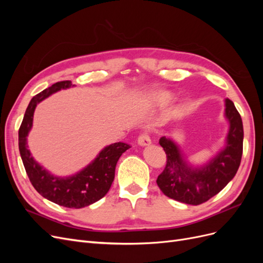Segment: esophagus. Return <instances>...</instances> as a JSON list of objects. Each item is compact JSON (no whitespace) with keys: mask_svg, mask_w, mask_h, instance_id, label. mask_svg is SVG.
Listing matches in <instances>:
<instances>
[{"mask_svg":"<svg viewBox=\"0 0 263 263\" xmlns=\"http://www.w3.org/2000/svg\"><path fill=\"white\" fill-rule=\"evenodd\" d=\"M138 144L140 146H149L151 144V139L149 136V133L148 132H142L139 136H138Z\"/></svg>","mask_w":263,"mask_h":263,"instance_id":"obj_1","label":"esophagus"}]
</instances>
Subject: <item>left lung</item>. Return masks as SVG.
<instances>
[{"mask_svg":"<svg viewBox=\"0 0 263 263\" xmlns=\"http://www.w3.org/2000/svg\"><path fill=\"white\" fill-rule=\"evenodd\" d=\"M225 105L230 123L227 146L201 170L189 168L172 140L165 137L159 140L166 155V163L157 184L164 195L185 204L200 205L219 193L236 176L242 157L243 127L234 103L226 99Z\"/></svg>","mask_w":263,"mask_h":263,"instance_id":"1","label":"left lung"}]
</instances>
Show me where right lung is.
I'll list each match as a JSON object with an SVG mask.
<instances>
[{
    "label": "right lung",
    "mask_w": 263,
    "mask_h": 263,
    "mask_svg": "<svg viewBox=\"0 0 263 263\" xmlns=\"http://www.w3.org/2000/svg\"><path fill=\"white\" fill-rule=\"evenodd\" d=\"M71 85L72 83L69 80L57 82L31 99L18 130V148L29 181L39 194L65 208L82 209L98 202L108 192L114 181L118 159L130 146L125 142H115L105 147L92 163L70 178L53 177L34 160L26 142L33 125L34 110L39 102Z\"/></svg>",
    "instance_id": "obj_1"
}]
</instances>
